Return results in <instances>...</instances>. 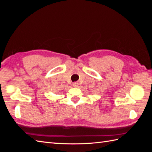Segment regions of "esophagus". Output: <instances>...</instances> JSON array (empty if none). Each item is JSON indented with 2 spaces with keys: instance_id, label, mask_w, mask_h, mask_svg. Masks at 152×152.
<instances>
[{
  "instance_id": "34e87169",
  "label": "esophagus",
  "mask_w": 152,
  "mask_h": 152,
  "mask_svg": "<svg viewBox=\"0 0 152 152\" xmlns=\"http://www.w3.org/2000/svg\"><path fill=\"white\" fill-rule=\"evenodd\" d=\"M78 82H74L72 83V86L73 87H74V88H77V87H78Z\"/></svg>"
}]
</instances>
